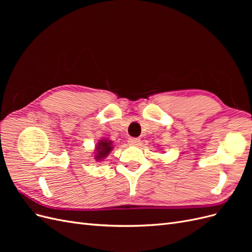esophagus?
Instances as JSON below:
<instances>
[{
  "instance_id": "obj_1",
  "label": "esophagus",
  "mask_w": 252,
  "mask_h": 252,
  "mask_svg": "<svg viewBox=\"0 0 252 252\" xmlns=\"http://www.w3.org/2000/svg\"><path fill=\"white\" fill-rule=\"evenodd\" d=\"M129 145H131V146H138L140 144V140L138 138H130L128 140Z\"/></svg>"
}]
</instances>
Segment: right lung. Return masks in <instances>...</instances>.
Segmentation results:
<instances>
[{
    "mask_svg": "<svg viewBox=\"0 0 252 252\" xmlns=\"http://www.w3.org/2000/svg\"><path fill=\"white\" fill-rule=\"evenodd\" d=\"M95 148L96 155L94 158H96V161H98V159H103L107 157L108 154H110V151L112 150V142L109 140L100 141L97 143V146Z\"/></svg>",
    "mask_w": 252,
    "mask_h": 252,
    "instance_id": "add662e5",
    "label": "right lung"
}]
</instances>
